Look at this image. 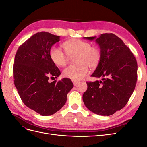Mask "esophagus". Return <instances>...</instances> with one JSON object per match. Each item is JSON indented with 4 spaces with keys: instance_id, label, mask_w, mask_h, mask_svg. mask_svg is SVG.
Wrapping results in <instances>:
<instances>
[{
    "instance_id": "1",
    "label": "esophagus",
    "mask_w": 147,
    "mask_h": 147,
    "mask_svg": "<svg viewBox=\"0 0 147 147\" xmlns=\"http://www.w3.org/2000/svg\"><path fill=\"white\" fill-rule=\"evenodd\" d=\"M72 82H73V84H74L75 86V85H76V84H77V83H78V81H75V80H73V81H72Z\"/></svg>"
}]
</instances>
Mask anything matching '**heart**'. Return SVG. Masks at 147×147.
<instances>
[{
  "label": "heart",
  "mask_w": 147,
  "mask_h": 147,
  "mask_svg": "<svg viewBox=\"0 0 147 147\" xmlns=\"http://www.w3.org/2000/svg\"><path fill=\"white\" fill-rule=\"evenodd\" d=\"M64 52L61 48L53 46L50 51V56L55 65L65 66L69 59L75 57L77 65H70L63 71V76L72 80L77 81L85 77L89 72V67L95 69L99 65L102 52L97 46L91 45L88 42L78 38H72L63 43Z\"/></svg>",
  "instance_id": "1"
}]
</instances>
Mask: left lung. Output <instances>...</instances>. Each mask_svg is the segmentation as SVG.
<instances>
[{
    "mask_svg": "<svg viewBox=\"0 0 147 147\" xmlns=\"http://www.w3.org/2000/svg\"><path fill=\"white\" fill-rule=\"evenodd\" d=\"M86 38L92 40L95 37ZM96 41L102 57L91 77L102 80L86 82L83 100L93 113L109 116L122 109L132 94L137 80V63L130 49L116 35L102 34Z\"/></svg>",
    "mask_w": 147,
    "mask_h": 147,
    "instance_id": "obj_1",
    "label": "left lung"
}]
</instances>
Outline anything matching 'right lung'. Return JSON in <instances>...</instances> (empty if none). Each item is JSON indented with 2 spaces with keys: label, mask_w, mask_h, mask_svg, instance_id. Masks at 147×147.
<instances>
[{
  "label": "right lung",
  "mask_w": 147,
  "mask_h": 147,
  "mask_svg": "<svg viewBox=\"0 0 147 147\" xmlns=\"http://www.w3.org/2000/svg\"><path fill=\"white\" fill-rule=\"evenodd\" d=\"M59 36L37 32L20 46L13 64L14 83L21 100L42 116L55 113L65 104L67 95L74 87L71 80L49 82L61 74L50 56L53 45Z\"/></svg>",
  "instance_id": "add662e5"
}]
</instances>
